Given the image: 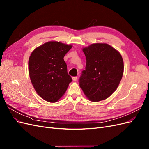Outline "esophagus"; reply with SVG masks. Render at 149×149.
Wrapping results in <instances>:
<instances>
[{
  "instance_id": "esophagus-1",
  "label": "esophagus",
  "mask_w": 149,
  "mask_h": 149,
  "mask_svg": "<svg viewBox=\"0 0 149 149\" xmlns=\"http://www.w3.org/2000/svg\"><path fill=\"white\" fill-rule=\"evenodd\" d=\"M72 79H73V81H77V77H76V76H74V77L72 78Z\"/></svg>"
}]
</instances>
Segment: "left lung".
Here are the masks:
<instances>
[{
  "label": "left lung",
  "instance_id": "obj_1",
  "mask_svg": "<svg viewBox=\"0 0 149 149\" xmlns=\"http://www.w3.org/2000/svg\"><path fill=\"white\" fill-rule=\"evenodd\" d=\"M83 51L86 65L79 79L80 87L90 101L104 100L116 91L123 77V58L106 43L92 44Z\"/></svg>",
  "mask_w": 149,
  "mask_h": 149
}]
</instances>
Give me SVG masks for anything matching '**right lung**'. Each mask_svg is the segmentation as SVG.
I'll use <instances>...</instances> for the list:
<instances>
[{
	"label": "right lung",
	"mask_w": 149,
	"mask_h": 149,
	"mask_svg": "<svg viewBox=\"0 0 149 149\" xmlns=\"http://www.w3.org/2000/svg\"><path fill=\"white\" fill-rule=\"evenodd\" d=\"M72 48L58 42H49L35 49L29 60L31 82L43 100L55 102L72 81L63 58Z\"/></svg>",
	"instance_id": "obj_1"
}]
</instances>
